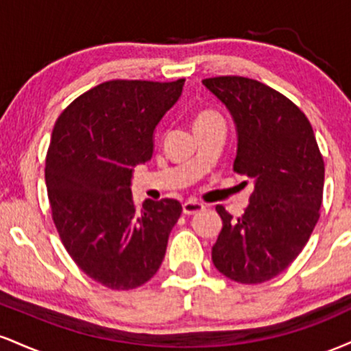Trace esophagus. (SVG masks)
Returning a JSON list of instances; mask_svg holds the SVG:
<instances>
[{"label":"esophagus","mask_w":351,"mask_h":351,"mask_svg":"<svg viewBox=\"0 0 351 351\" xmlns=\"http://www.w3.org/2000/svg\"><path fill=\"white\" fill-rule=\"evenodd\" d=\"M203 209H204L203 203H198V201H193V199H189L183 204V213H184V215H188V216L189 215H196V213L203 211Z\"/></svg>","instance_id":"obj_1"}]
</instances>
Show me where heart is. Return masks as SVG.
Here are the masks:
<instances>
[{"instance_id": "1", "label": "heart", "mask_w": 351, "mask_h": 351, "mask_svg": "<svg viewBox=\"0 0 351 351\" xmlns=\"http://www.w3.org/2000/svg\"><path fill=\"white\" fill-rule=\"evenodd\" d=\"M213 122H223V119H221V115L215 110H201L199 114L195 117V128Z\"/></svg>"}]
</instances>
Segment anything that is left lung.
I'll list each match as a JSON object with an SVG mask.
<instances>
[{
	"label": "left lung",
	"instance_id": "8db88e82",
	"mask_svg": "<svg viewBox=\"0 0 351 351\" xmlns=\"http://www.w3.org/2000/svg\"><path fill=\"white\" fill-rule=\"evenodd\" d=\"M203 84L234 119V171L254 186L237 219L216 206L223 229L213 264L231 280L261 284L287 269L307 244L320 217L324 158L308 119L280 92L241 75Z\"/></svg>",
	"mask_w": 351,
	"mask_h": 351
}]
</instances>
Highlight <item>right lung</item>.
<instances>
[{
	"label": "right lung",
	"instance_id": "add662e5",
	"mask_svg": "<svg viewBox=\"0 0 351 351\" xmlns=\"http://www.w3.org/2000/svg\"><path fill=\"white\" fill-rule=\"evenodd\" d=\"M184 79L108 80L84 92L52 130L46 184L64 247L92 280L130 291L155 276L180 201L147 199L136 211L132 171L152 158L153 132Z\"/></svg>",
	"mask_w": 351,
	"mask_h": 351
}]
</instances>
